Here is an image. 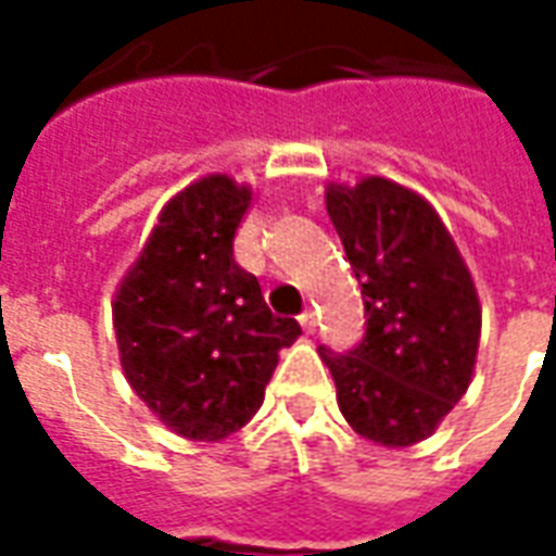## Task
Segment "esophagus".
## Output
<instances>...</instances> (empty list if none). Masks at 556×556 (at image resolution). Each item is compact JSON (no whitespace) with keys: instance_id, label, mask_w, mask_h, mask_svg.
<instances>
[{"instance_id":"34e87169","label":"esophagus","mask_w":556,"mask_h":556,"mask_svg":"<svg viewBox=\"0 0 556 556\" xmlns=\"http://www.w3.org/2000/svg\"><path fill=\"white\" fill-rule=\"evenodd\" d=\"M315 325H318V321H315V313H313V309H306V313L301 315L303 333H315Z\"/></svg>"}]
</instances>
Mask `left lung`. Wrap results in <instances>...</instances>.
I'll return each instance as SVG.
<instances>
[{
    "instance_id": "obj_1",
    "label": "left lung",
    "mask_w": 556,
    "mask_h": 556,
    "mask_svg": "<svg viewBox=\"0 0 556 556\" xmlns=\"http://www.w3.org/2000/svg\"><path fill=\"white\" fill-rule=\"evenodd\" d=\"M327 214L361 282L366 337L349 354L318 349L349 426L378 446H410L465 396L482 306L438 211L402 184L369 175L327 184Z\"/></svg>"
}]
</instances>
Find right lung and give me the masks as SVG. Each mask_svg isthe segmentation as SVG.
Here are the masks:
<instances>
[{
	"label": "right lung",
	"mask_w": 556,
	"mask_h": 556,
	"mask_svg": "<svg viewBox=\"0 0 556 556\" xmlns=\"http://www.w3.org/2000/svg\"><path fill=\"white\" fill-rule=\"evenodd\" d=\"M253 187L205 175L163 205L122 279L113 327L127 384L187 441H223L265 402L279 349L301 337L267 309L231 241Z\"/></svg>",
	"instance_id": "1"
}]
</instances>
